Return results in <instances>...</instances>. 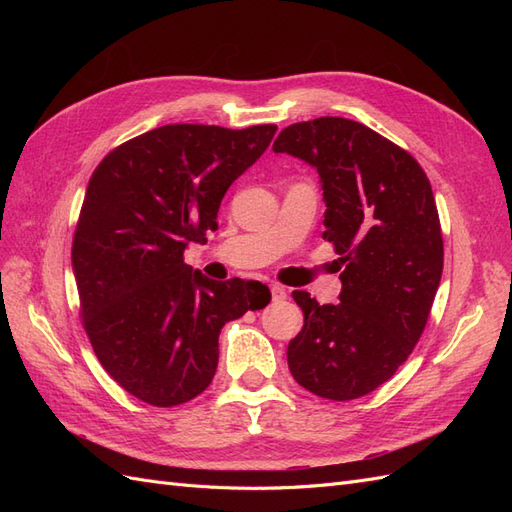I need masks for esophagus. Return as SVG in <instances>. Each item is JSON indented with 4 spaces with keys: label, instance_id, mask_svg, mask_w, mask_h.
Here are the masks:
<instances>
[{
    "label": "esophagus",
    "instance_id": "34e87169",
    "mask_svg": "<svg viewBox=\"0 0 512 512\" xmlns=\"http://www.w3.org/2000/svg\"><path fill=\"white\" fill-rule=\"evenodd\" d=\"M269 290H271V299L273 301H284L286 299V288L282 284H271Z\"/></svg>",
    "mask_w": 512,
    "mask_h": 512
}]
</instances>
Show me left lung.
<instances>
[{
	"mask_svg": "<svg viewBox=\"0 0 512 512\" xmlns=\"http://www.w3.org/2000/svg\"><path fill=\"white\" fill-rule=\"evenodd\" d=\"M273 151L318 170L322 237L342 269L337 305L292 292L305 324L288 344L290 374L324 399L363 397L404 365L440 286L444 243L429 179L408 151L344 117L292 123Z\"/></svg>",
	"mask_w": 512,
	"mask_h": 512,
	"instance_id": "1",
	"label": "left lung"
}]
</instances>
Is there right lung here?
Masks as SVG:
<instances>
[{
    "instance_id": "add662e5",
    "label": "right lung",
    "mask_w": 512,
    "mask_h": 512,
    "mask_svg": "<svg viewBox=\"0 0 512 512\" xmlns=\"http://www.w3.org/2000/svg\"><path fill=\"white\" fill-rule=\"evenodd\" d=\"M275 130L170 123L115 147L89 179L72 241L83 327L108 376L149 406L203 393L224 324L271 301L260 282L207 280L183 252L218 228L226 190Z\"/></svg>"
}]
</instances>
